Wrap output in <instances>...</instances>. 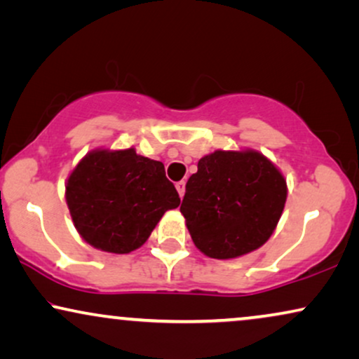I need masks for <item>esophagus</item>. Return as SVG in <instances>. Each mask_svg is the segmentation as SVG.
I'll return each mask as SVG.
<instances>
[{
  "label": "esophagus",
  "mask_w": 359,
  "mask_h": 359,
  "mask_svg": "<svg viewBox=\"0 0 359 359\" xmlns=\"http://www.w3.org/2000/svg\"><path fill=\"white\" fill-rule=\"evenodd\" d=\"M175 189H177V192H179L180 198H184V195H185V182H184V180H180V182H177V184H175Z\"/></svg>",
  "instance_id": "1"
}]
</instances>
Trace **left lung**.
Listing matches in <instances>:
<instances>
[{
  "instance_id": "left-lung-1",
  "label": "left lung",
  "mask_w": 359,
  "mask_h": 359,
  "mask_svg": "<svg viewBox=\"0 0 359 359\" xmlns=\"http://www.w3.org/2000/svg\"><path fill=\"white\" fill-rule=\"evenodd\" d=\"M285 198L284 175L261 152L215 151L190 175L180 212L203 255L233 259L269 240Z\"/></svg>"
}]
</instances>
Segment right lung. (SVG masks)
<instances>
[{
	"label": "right lung",
	"instance_id": "1",
	"mask_svg": "<svg viewBox=\"0 0 359 359\" xmlns=\"http://www.w3.org/2000/svg\"><path fill=\"white\" fill-rule=\"evenodd\" d=\"M67 207L80 236L100 251L126 255L144 245L179 194L164 164L130 149H95L67 179Z\"/></svg>",
	"mask_w": 359,
	"mask_h": 359
}]
</instances>
